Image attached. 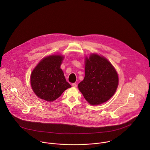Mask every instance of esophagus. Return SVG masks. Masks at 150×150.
<instances>
[{"label": "esophagus", "mask_w": 150, "mask_h": 150, "mask_svg": "<svg viewBox=\"0 0 150 150\" xmlns=\"http://www.w3.org/2000/svg\"><path fill=\"white\" fill-rule=\"evenodd\" d=\"M72 87H77V84L76 83H73L72 84Z\"/></svg>", "instance_id": "1"}]
</instances>
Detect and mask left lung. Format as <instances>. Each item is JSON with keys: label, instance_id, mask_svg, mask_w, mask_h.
Instances as JSON below:
<instances>
[{"label": "left lung", "instance_id": "left-lung-1", "mask_svg": "<svg viewBox=\"0 0 150 150\" xmlns=\"http://www.w3.org/2000/svg\"><path fill=\"white\" fill-rule=\"evenodd\" d=\"M85 77L78 87L83 97L91 105L108 101L118 86V75L112 63L97 54L85 57Z\"/></svg>", "mask_w": 150, "mask_h": 150}]
</instances>
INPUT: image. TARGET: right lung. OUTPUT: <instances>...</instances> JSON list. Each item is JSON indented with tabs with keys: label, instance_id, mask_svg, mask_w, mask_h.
Listing matches in <instances>:
<instances>
[{
	"label": "right lung",
	"instance_id": "add662e5",
	"mask_svg": "<svg viewBox=\"0 0 150 150\" xmlns=\"http://www.w3.org/2000/svg\"><path fill=\"white\" fill-rule=\"evenodd\" d=\"M63 60L61 55H51L42 59L33 71L31 85L40 98L53 101L71 85L67 82L60 65Z\"/></svg>",
	"mask_w": 150,
	"mask_h": 150
}]
</instances>
